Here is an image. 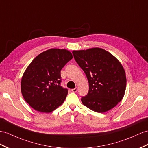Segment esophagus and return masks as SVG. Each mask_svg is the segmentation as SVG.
Returning a JSON list of instances; mask_svg holds the SVG:
<instances>
[{
  "mask_svg": "<svg viewBox=\"0 0 148 148\" xmlns=\"http://www.w3.org/2000/svg\"><path fill=\"white\" fill-rule=\"evenodd\" d=\"M71 91L72 92H73V93H75V92H77V91H78V88H73V89H71Z\"/></svg>",
  "mask_w": 148,
  "mask_h": 148,
  "instance_id": "1",
  "label": "esophagus"
}]
</instances>
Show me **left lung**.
<instances>
[{
	"mask_svg": "<svg viewBox=\"0 0 148 148\" xmlns=\"http://www.w3.org/2000/svg\"><path fill=\"white\" fill-rule=\"evenodd\" d=\"M72 53L89 83V91L81 99L82 103L99 113L113 109L123 99L125 92L126 75L121 62L100 48Z\"/></svg>",
	"mask_w": 148,
	"mask_h": 148,
	"instance_id": "8db88e82",
	"label": "left lung"
}]
</instances>
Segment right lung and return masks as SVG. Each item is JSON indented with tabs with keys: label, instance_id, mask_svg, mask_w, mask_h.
<instances>
[{
	"label": "right lung",
	"instance_id": "add662e5",
	"mask_svg": "<svg viewBox=\"0 0 148 148\" xmlns=\"http://www.w3.org/2000/svg\"><path fill=\"white\" fill-rule=\"evenodd\" d=\"M73 58L65 49L52 48L38 55L25 70L21 93L32 109L49 113L64 102L68 90L60 85L61 70Z\"/></svg>",
	"mask_w": 148,
	"mask_h": 148
}]
</instances>
